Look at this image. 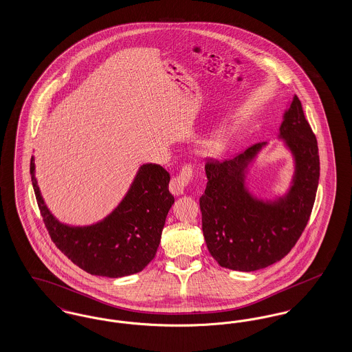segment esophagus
<instances>
[{"label": "esophagus", "instance_id": "esophagus-1", "mask_svg": "<svg viewBox=\"0 0 352 352\" xmlns=\"http://www.w3.org/2000/svg\"><path fill=\"white\" fill-rule=\"evenodd\" d=\"M192 179V168L191 165H184L181 168L179 174L173 177V179L170 181V191L174 195H182L184 192V188L187 187V184H190V181Z\"/></svg>", "mask_w": 352, "mask_h": 352}]
</instances>
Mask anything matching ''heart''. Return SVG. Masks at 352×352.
Returning a JSON list of instances; mask_svg holds the SVG:
<instances>
[{
  "label": "heart",
  "instance_id": "heart-1",
  "mask_svg": "<svg viewBox=\"0 0 352 352\" xmlns=\"http://www.w3.org/2000/svg\"><path fill=\"white\" fill-rule=\"evenodd\" d=\"M230 141V133L227 131H221L220 133L217 134L214 138L207 141L203 146V151L207 155L217 157L220 155L224 149L227 148V144Z\"/></svg>",
  "mask_w": 352,
  "mask_h": 352
}]
</instances>
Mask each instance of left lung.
Returning a JSON list of instances; mask_svg holds the SVG:
<instances>
[{
  "label": "left lung",
  "mask_w": 352,
  "mask_h": 352,
  "mask_svg": "<svg viewBox=\"0 0 352 352\" xmlns=\"http://www.w3.org/2000/svg\"><path fill=\"white\" fill-rule=\"evenodd\" d=\"M280 138L294 157V175L289 191L276 201L257 199L245 186L248 165L267 142L232 160H207L201 230L208 252L223 268L253 272L280 261L309 221L318 188V144L297 96L284 113Z\"/></svg>",
  "instance_id": "1"
}]
</instances>
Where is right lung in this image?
<instances>
[{"label":"right lung","mask_w":352,"mask_h":352,"mask_svg":"<svg viewBox=\"0 0 352 352\" xmlns=\"http://www.w3.org/2000/svg\"><path fill=\"white\" fill-rule=\"evenodd\" d=\"M30 174L51 240L75 265L89 274L118 278L141 272L154 258L174 203L168 191L170 174L162 166L142 165L118 207L107 218L87 227L66 226L52 217L36 184L34 157Z\"/></svg>","instance_id":"add662e5"}]
</instances>
